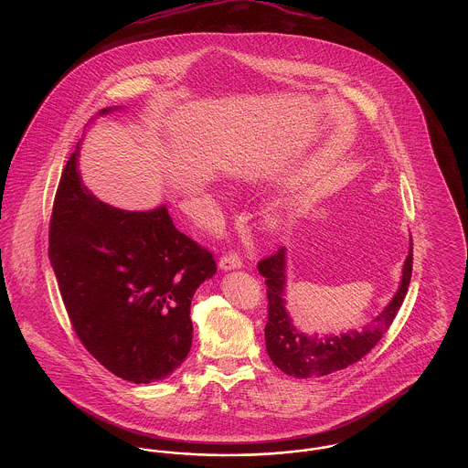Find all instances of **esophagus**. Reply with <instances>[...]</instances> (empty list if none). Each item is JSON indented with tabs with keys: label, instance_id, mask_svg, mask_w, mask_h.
I'll return each mask as SVG.
<instances>
[{
	"label": "esophagus",
	"instance_id": "esophagus-1",
	"mask_svg": "<svg viewBox=\"0 0 468 468\" xmlns=\"http://www.w3.org/2000/svg\"><path fill=\"white\" fill-rule=\"evenodd\" d=\"M242 267V260L237 252H229V254H224L219 260V268L221 270H235V268Z\"/></svg>",
	"mask_w": 468,
	"mask_h": 468
}]
</instances>
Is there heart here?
Returning a JSON list of instances; mask_svg holds the SVG:
<instances>
[{
	"label": "heart",
	"instance_id": "b5f03b06",
	"mask_svg": "<svg viewBox=\"0 0 468 468\" xmlns=\"http://www.w3.org/2000/svg\"><path fill=\"white\" fill-rule=\"evenodd\" d=\"M267 223L271 229H277V228L281 226V218H279L277 214H270V216H268Z\"/></svg>",
	"mask_w": 468,
	"mask_h": 468
}]
</instances>
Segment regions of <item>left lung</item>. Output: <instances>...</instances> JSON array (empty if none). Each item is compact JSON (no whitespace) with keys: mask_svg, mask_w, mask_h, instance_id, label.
<instances>
[{"mask_svg":"<svg viewBox=\"0 0 468 468\" xmlns=\"http://www.w3.org/2000/svg\"><path fill=\"white\" fill-rule=\"evenodd\" d=\"M260 273L267 282L268 321L265 326V342L268 356L284 374L292 378H319L347 368L365 355H368L382 335L386 334L400 311L403 298L410 284L412 275V240L410 250L401 271L400 288L388 307L372 319L363 330H349L338 336L312 338L300 334L291 324L290 315L284 307V284H286V249L279 247L271 256L258 263Z\"/></svg>","mask_w":468,"mask_h":468,"instance_id":"8db88e82","label":"left lung"}]
</instances>
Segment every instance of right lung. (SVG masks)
Wrapping results in <instances>:
<instances>
[{
  "label": "right lung",
  "mask_w": 468,
  "mask_h": 468,
  "mask_svg": "<svg viewBox=\"0 0 468 468\" xmlns=\"http://www.w3.org/2000/svg\"><path fill=\"white\" fill-rule=\"evenodd\" d=\"M79 151L80 142L56 191L48 258L84 347L113 376L149 384L187 356L191 300L216 260L178 231L165 205L126 212L94 198L77 172Z\"/></svg>",
  "instance_id": "add662e5"
}]
</instances>
